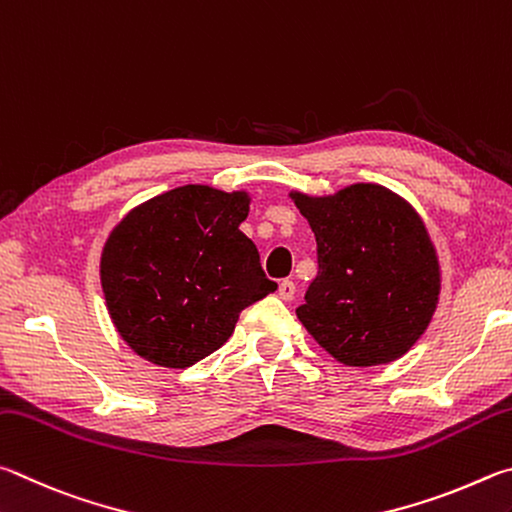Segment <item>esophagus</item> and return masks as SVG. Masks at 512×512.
<instances>
[{
	"label": "esophagus",
	"mask_w": 512,
	"mask_h": 512,
	"mask_svg": "<svg viewBox=\"0 0 512 512\" xmlns=\"http://www.w3.org/2000/svg\"><path fill=\"white\" fill-rule=\"evenodd\" d=\"M294 294H297V285H294L292 281L285 279V281L279 283V297H281L283 301H292Z\"/></svg>",
	"instance_id": "34e87169"
}]
</instances>
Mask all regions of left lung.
<instances>
[{"label":"left lung","instance_id":"left-lung-1","mask_svg":"<svg viewBox=\"0 0 512 512\" xmlns=\"http://www.w3.org/2000/svg\"><path fill=\"white\" fill-rule=\"evenodd\" d=\"M290 197L315 233L319 263L299 321L346 366L398 360L427 330L441 294V265L423 218L380 184Z\"/></svg>","mask_w":512,"mask_h":512}]
</instances>
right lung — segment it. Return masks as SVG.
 Listing matches in <instances>:
<instances>
[{"label": "right lung", "instance_id": "add662e5", "mask_svg": "<svg viewBox=\"0 0 512 512\" xmlns=\"http://www.w3.org/2000/svg\"><path fill=\"white\" fill-rule=\"evenodd\" d=\"M247 213L245 191L186 184L134 206L107 236L105 306L143 360L193 366L227 342L242 310L276 290L240 231Z\"/></svg>", "mask_w": 512, "mask_h": 512}]
</instances>
